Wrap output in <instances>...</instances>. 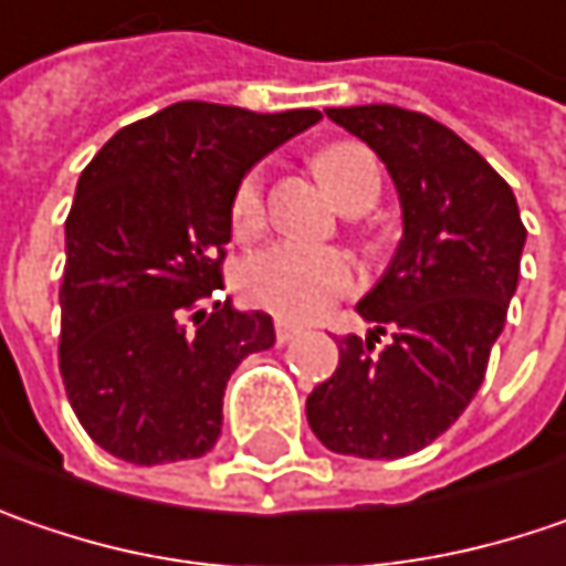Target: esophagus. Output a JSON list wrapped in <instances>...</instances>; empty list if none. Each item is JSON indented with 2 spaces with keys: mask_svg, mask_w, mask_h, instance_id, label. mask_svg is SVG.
<instances>
[{
  "mask_svg": "<svg viewBox=\"0 0 566 566\" xmlns=\"http://www.w3.org/2000/svg\"><path fill=\"white\" fill-rule=\"evenodd\" d=\"M294 335H301V326H297V323H287V319H275V338H279V342H291V338H294Z\"/></svg>",
  "mask_w": 566,
  "mask_h": 566,
  "instance_id": "obj_1",
  "label": "esophagus"
}]
</instances>
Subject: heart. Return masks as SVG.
<instances>
[{"instance_id": "1", "label": "heart", "mask_w": 566, "mask_h": 566, "mask_svg": "<svg viewBox=\"0 0 566 566\" xmlns=\"http://www.w3.org/2000/svg\"><path fill=\"white\" fill-rule=\"evenodd\" d=\"M316 170L345 209H352L370 196L377 199V189H380L377 158L370 155V148L357 142L326 145L316 155ZM262 221H265V170L253 167L234 186L231 228L234 234L247 237L253 234ZM237 284H240V294L253 307L287 316V319H307L332 307L338 297L352 294L357 275L352 259L338 250L275 240L243 259Z\"/></svg>"}]
</instances>
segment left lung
Segmentation results:
<instances>
[{
	"instance_id": "1",
	"label": "left lung",
	"mask_w": 566,
	"mask_h": 566,
	"mask_svg": "<svg viewBox=\"0 0 566 566\" xmlns=\"http://www.w3.org/2000/svg\"><path fill=\"white\" fill-rule=\"evenodd\" d=\"M326 116L380 155L406 228L357 304L370 338H338V367L307 396V421L332 453L402 459L475 399L520 282L526 228L504 177L443 123L392 104ZM386 331L394 342L377 349Z\"/></svg>"
}]
</instances>
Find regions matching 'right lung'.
Here are the masks:
<instances>
[{
    "label": "right lung",
    "instance_id": "1",
    "mask_svg": "<svg viewBox=\"0 0 566 566\" xmlns=\"http://www.w3.org/2000/svg\"><path fill=\"white\" fill-rule=\"evenodd\" d=\"M319 111L180 101L123 126L82 170L65 218L60 374L87 437L158 465L209 453L237 364L275 345L272 316L214 301L231 196Z\"/></svg>",
    "mask_w": 566,
    "mask_h": 566
}]
</instances>
